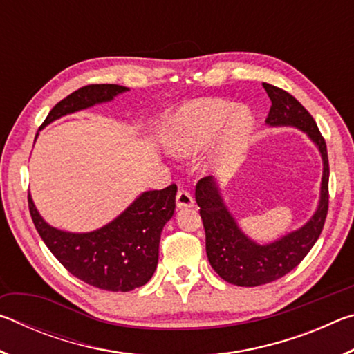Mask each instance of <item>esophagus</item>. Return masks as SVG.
Here are the masks:
<instances>
[{
    "label": "esophagus",
    "mask_w": 354,
    "mask_h": 354,
    "mask_svg": "<svg viewBox=\"0 0 354 354\" xmlns=\"http://www.w3.org/2000/svg\"><path fill=\"white\" fill-rule=\"evenodd\" d=\"M176 206L178 209H187L194 206V196H192L189 192L179 190L176 195Z\"/></svg>",
    "instance_id": "obj_1"
}]
</instances>
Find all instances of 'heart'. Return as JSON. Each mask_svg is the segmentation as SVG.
<instances>
[{"label": "heart", "mask_w": 354, "mask_h": 354, "mask_svg": "<svg viewBox=\"0 0 354 354\" xmlns=\"http://www.w3.org/2000/svg\"><path fill=\"white\" fill-rule=\"evenodd\" d=\"M254 118L247 107L220 98L196 100L173 113L165 129V143L179 158L205 151L217 140L207 158V170L234 171L248 147Z\"/></svg>", "instance_id": "b5f03b06"}]
</instances>
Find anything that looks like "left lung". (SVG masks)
<instances>
[{
    "label": "left lung",
    "instance_id": "8db88e82",
    "mask_svg": "<svg viewBox=\"0 0 354 354\" xmlns=\"http://www.w3.org/2000/svg\"><path fill=\"white\" fill-rule=\"evenodd\" d=\"M272 101L266 123L268 127H293L306 133L319 148L323 160L320 200L306 223L272 243L259 245L239 227L221 198L220 185L214 176L196 184L195 200L206 232V253L211 267L226 283L256 287L283 278L293 270L314 247L325 225L328 214L329 164L326 143L310 113L289 92L263 82Z\"/></svg>",
    "mask_w": 354,
    "mask_h": 354
}]
</instances>
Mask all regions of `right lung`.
<instances>
[{
  "instance_id": "right-lung-1",
  "label": "right lung",
  "mask_w": 354,
  "mask_h": 354,
  "mask_svg": "<svg viewBox=\"0 0 354 354\" xmlns=\"http://www.w3.org/2000/svg\"><path fill=\"white\" fill-rule=\"evenodd\" d=\"M128 91L117 84L77 88L53 107L41 127ZM176 192V184L143 192L111 223L91 232L57 230L41 218L31 195L28 203L41 241L73 277L103 290L129 292L147 284L158 267L160 232L175 212Z\"/></svg>"
}]
</instances>
